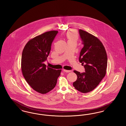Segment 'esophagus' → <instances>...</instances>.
Masks as SVG:
<instances>
[{"instance_id":"obj_1","label":"esophagus","mask_w":126,"mask_h":126,"mask_svg":"<svg viewBox=\"0 0 126 126\" xmlns=\"http://www.w3.org/2000/svg\"><path fill=\"white\" fill-rule=\"evenodd\" d=\"M63 71L66 72V73H69V72H71L70 70H65V69H63Z\"/></svg>"}]
</instances>
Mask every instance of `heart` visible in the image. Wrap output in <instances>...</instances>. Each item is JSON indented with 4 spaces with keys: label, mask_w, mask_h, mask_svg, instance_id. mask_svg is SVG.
<instances>
[{
    "label": "heart",
    "mask_w": 126,
    "mask_h": 126,
    "mask_svg": "<svg viewBox=\"0 0 126 126\" xmlns=\"http://www.w3.org/2000/svg\"><path fill=\"white\" fill-rule=\"evenodd\" d=\"M66 37L68 40L77 41L78 39V34L76 31L72 30L66 33Z\"/></svg>",
    "instance_id": "b5f03b06"
}]
</instances>
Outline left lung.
I'll use <instances>...</instances> for the list:
<instances>
[{"label": "left lung", "instance_id": "1", "mask_svg": "<svg viewBox=\"0 0 126 126\" xmlns=\"http://www.w3.org/2000/svg\"><path fill=\"white\" fill-rule=\"evenodd\" d=\"M79 33L84 47L80 52L79 60L85 72L74 70L77 80L73 86L78 91L86 93L95 89L105 77L107 66V56L102 42L89 33L79 29Z\"/></svg>", "mask_w": 126, "mask_h": 126}]
</instances>
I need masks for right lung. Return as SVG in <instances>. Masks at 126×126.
<instances>
[{
	"label": "right lung",
	"instance_id": "right-lung-1",
	"mask_svg": "<svg viewBox=\"0 0 126 126\" xmlns=\"http://www.w3.org/2000/svg\"><path fill=\"white\" fill-rule=\"evenodd\" d=\"M58 32L51 31L36 36L25 45L21 58V69L26 82L36 92L46 94L55 87L61 70L46 67L52 43Z\"/></svg>",
	"mask_w": 126,
	"mask_h": 126
}]
</instances>
